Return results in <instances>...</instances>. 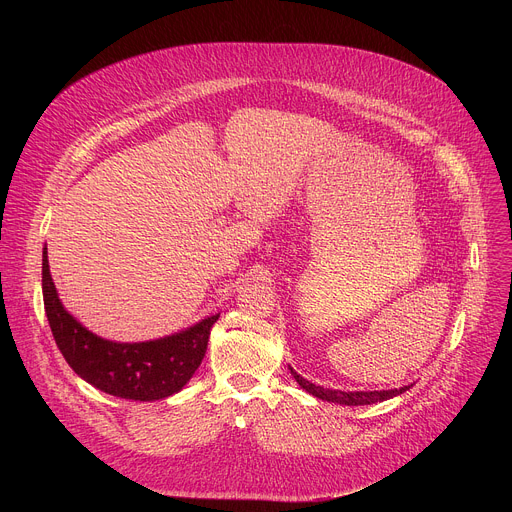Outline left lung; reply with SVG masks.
I'll return each instance as SVG.
<instances>
[{
    "instance_id": "left-lung-1",
    "label": "left lung",
    "mask_w": 512,
    "mask_h": 512,
    "mask_svg": "<svg viewBox=\"0 0 512 512\" xmlns=\"http://www.w3.org/2000/svg\"><path fill=\"white\" fill-rule=\"evenodd\" d=\"M291 375H294V379L298 381V385L302 389H306L314 397H318L322 401H330V403H340V405H371V403H381V401H387L391 397H397V395L405 393L411 387V385H407V387L391 389V391H336V389H324V387H318V385L306 381L294 369H291Z\"/></svg>"
}]
</instances>
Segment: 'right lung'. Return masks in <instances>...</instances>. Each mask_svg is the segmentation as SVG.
Here are the masks:
<instances>
[{
	"mask_svg": "<svg viewBox=\"0 0 512 512\" xmlns=\"http://www.w3.org/2000/svg\"><path fill=\"white\" fill-rule=\"evenodd\" d=\"M42 296L52 336L70 369L99 391L133 401H158L178 393L200 367L210 328L218 320L214 314L188 330L150 342L105 340L64 310L50 277L46 247Z\"/></svg>",
	"mask_w": 512,
	"mask_h": 512,
	"instance_id": "obj_1",
	"label": "right lung"
}]
</instances>
